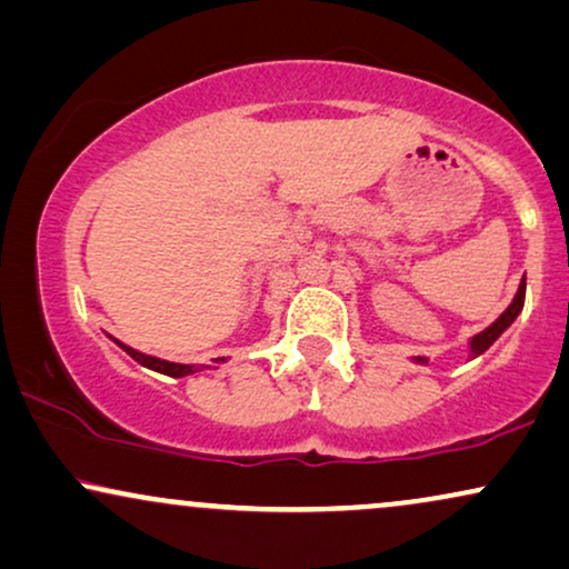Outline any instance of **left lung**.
Masks as SVG:
<instances>
[{"instance_id":"8db88e82","label":"left lung","mask_w":569,"mask_h":569,"mask_svg":"<svg viewBox=\"0 0 569 569\" xmlns=\"http://www.w3.org/2000/svg\"><path fill=\"white\" fill-rule=\"evenodd\" d=\"M522 305H525V278H522V283H520V289H517V293H515V299H512V305H509L505 312L499 315V320H493L491 326H488L486 330H480L478 336H472V341H470V355L472 357H478V355H483V351L491 347V343L496 341V338H499L501 333H505V330L512 326V322L517 320V315L522 312ZM415 362H428V359H422V357H415Z\"/></svg>"}]
</instances>
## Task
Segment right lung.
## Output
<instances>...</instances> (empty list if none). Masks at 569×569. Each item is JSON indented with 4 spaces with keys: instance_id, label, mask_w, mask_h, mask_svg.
<instances>
[{
    "instance_id": "right-lung-1",
    "label": "right lung",
    "mask_w": 569,
    "mask_h": 569,
    "mask_svg": "<svg viewBox=\"0 0 569 569\" xmlns=\"http://www.w3.org/2000/svg\"><path fill=\"white\" fill-rule=\"evenodd\" d=\"M120 349L126 351V355H131L136 362L143 365V368L149 370H157L162 372V376H170V378H183V376H191V372H197L199 368H193V365H178V362H168V359H157V357H149V355H141V351H136L131 347H126V343L114 341Z\"/></svg>"
}]
</instances>
